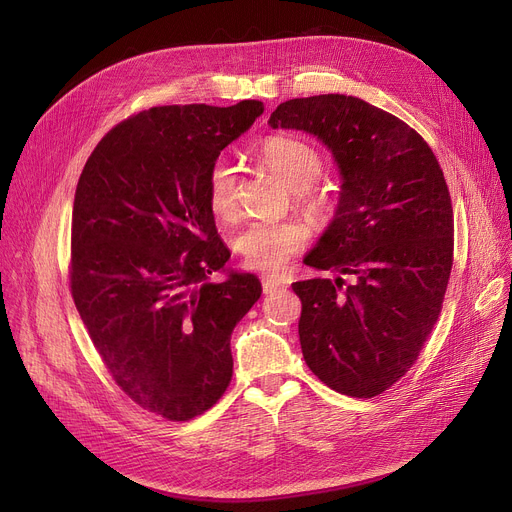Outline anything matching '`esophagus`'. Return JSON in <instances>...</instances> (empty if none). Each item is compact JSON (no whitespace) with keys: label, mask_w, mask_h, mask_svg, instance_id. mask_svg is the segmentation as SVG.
<instances>
[{"label":"esophagus","mask_w":512,"mask_h":512,"mask_svg":"<svg viewBox=\"0 0 512 512\" xmlns=\"http://www.w3.org/2000/svg\"><path fill=\"white\" fill-rule=\"evenodd\" d=\"M261 286H263V292H265V294H274V292L286 288V282L280 280V278H276V276H263V278H261Z\"/></svg>","instance_id":"obj_1"}]
</instances>
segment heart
<instances>
[{"label":"heart","instance_id":"1","mask_svg":"<svg viewBox=\"0 0 512 512\" xmlns=\"http://www.w3.org/2000/svg\"><path fill=\"white\" fill-rule=\"evenodd\" d=\"M257 158L294 189L300 206L317 216L329 218L337 208V195L329 187H317L323 173L321 152L294 135H269L257 146ZM208 203L220 220H230L236 212V170L230 160L218 158L208 170ZM309 241V228L300 220L251 222L236 236V251L253 269H282Z\"/></svg>","mask_w":512,"mask_h":512}]
</instances>
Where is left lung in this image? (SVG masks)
<instances>
[{
	"label": "left lung",
	"instance_id": "obj_1",
	"mask_svg": "<svg viewBox=\"0 0 512 512\" xmlns=\"http://www.w3.org/2000/svg\"><path fill=\"white\" fill-rule=\"evenodd\" d=\"M271 127L313 133L333 152L342 197L304 263L339 278L294 282L306 366L327 387L374 397L418 360L453 267V206L422 135L346 94L292 98ZM342 275L355 282L343 288Z\"/></svg>",
	"mask_w": 512,
	"mask_h": 512
}]
</instances>
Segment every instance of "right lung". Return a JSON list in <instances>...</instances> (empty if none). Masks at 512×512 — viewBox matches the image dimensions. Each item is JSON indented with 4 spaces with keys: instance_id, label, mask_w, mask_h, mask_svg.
<instances>
[{
    "instance_id": "right-lung-1",
    "label": "right lung",
    "mask_w": 512,
    "mask_h": 512,
    "mask_svg": "<svg viewBox=\"0 0 512 512\" xmlns=\"http://www.w3.org/2000/svg\"><path fill=\"white\" fill-rule=\"evenodd\" d=\"M261 113L259 100H241L131 115L96 144L76 187V309L121 391L168 422L224 395L232 329L261 296L253 274L208 282L230 251L206 191L212 162Z\"/></svg>"
}]
</instances>
